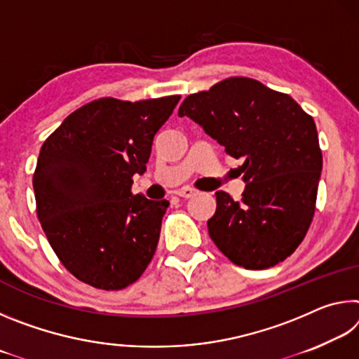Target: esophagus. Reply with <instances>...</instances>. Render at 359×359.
Listing matches in <instances>:
<instances>
[{
    "label": "esophagus",
    "instance_id": "1",
    "mask_svg": "<svg viewBox=\"0 0 359 359\" xmlns=\"http://www.w3.org/2000/svg\"><path fill=\"white\" fill-rule=\"evenodd\" d=\"M175 193H177L180 198H193L194 194H196V190H194V188H190V187H184V188H179V190Z\"/></svg>",
    "mask_w": 359,
    "mask_h": 359
}]
</instances>
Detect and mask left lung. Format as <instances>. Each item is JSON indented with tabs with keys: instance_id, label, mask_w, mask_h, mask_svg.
Returning a JSON list of instances; mask_svg holds the SVG:
<instances>
[{
	"instance_id": "1",
	"label": "left lung",
	"mask_w": 359,
	"mask_h": 359,
	"mask_svg": "<svg viewBox=\"0 0 359 359\" xmlns=\"http://www.w3.org/2000/svg\"><path fill=\"white\" fill-rule=\"evenodd\" d=\"M244 158L242 199L217 191L209 236L234 264L267 269L293 253L311 226L323 158L315 121L290 95L231 77L187 96L179 117Z\"/></svg>"
}]
</instances>
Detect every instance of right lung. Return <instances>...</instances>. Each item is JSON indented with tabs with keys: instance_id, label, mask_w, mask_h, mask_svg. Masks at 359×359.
<instances>
[{
	"instance_id": "add662e5",
	"label": "right lung",
	"mask_w": 359,
	"mask_h": 359,
	"mask_svg": "<svg viewBox=\"0 0 359 359\" xmlns=\"http://www.w3.org/2000/svg\"><path fill=\"white\" fill-rule=\"evenodd\" d=\"M179 100H96L42 144L36 210L48 244L79 280L121 290L154 258L169 201L133 194V175L147 171L154 137Z\"/></svg>"
}]
</instances>
